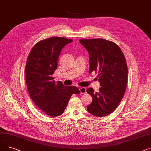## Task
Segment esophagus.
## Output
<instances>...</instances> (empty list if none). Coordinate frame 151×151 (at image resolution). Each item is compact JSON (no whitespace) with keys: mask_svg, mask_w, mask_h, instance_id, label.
I'll return each mask as SVG.
<instances>
[{"mask_svg":"<svg viewBox=\"0 0 151 151\" xmlns=\"http://www.w3.org/2000/svg\"><path fill=\"white\" fill-rule=\"evenodd\" d=\"M79 90L81 94H85L86 93V88L85 87H81L79 88Z\"/></svg>","mask_w":151,"mask_h":151,"instance_id":"1","label":"esophagus"}]
</instances>
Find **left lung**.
Returning a JSON list of instances; mask_svg holds the SVG:
<instances>
[{"label":"left lung","instance_id":"left-lung-1","mask_svg":"<svg viewBox=\"0 0 151 151\" xmlns=\"http://www.w3.org/2000/svg\"><path fill=\"white\" fill-rule=\"evenodd\" d=\"M90 56V70L99 72V93L88 88L86 92L93 97L88 111L102 117L112 113L121 102L126 90L127 65L119 47L104 39L80 40Z\"/></svg>","mask_w":151,"mask_h":151}]
</instances>
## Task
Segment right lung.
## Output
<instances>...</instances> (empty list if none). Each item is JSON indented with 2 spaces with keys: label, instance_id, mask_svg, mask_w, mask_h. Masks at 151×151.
<instances>
[{
  "label": "right lung",
  "instance_id": "add662e5",
  "mask_svg": "<svg viewBox=\"0 0 151 151\" xmlns=\"http://www.w3.org/2000/svg\"><path fill=\"white\" fill-rule=\"evenodd\" d=\"M73 40L51 37L37 43L32 49L25 66V78L31 99L50 116L63 113L72 94L81 93L75 86L55 82L52 75L57 68L60 52Z\"/></svg>",
  "mask_w": 151,
  "mask_h": 151
}]
</instances>
